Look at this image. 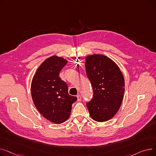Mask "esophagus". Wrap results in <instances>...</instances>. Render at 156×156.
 I'll list each match as a JSON object with an SVG mask.
<instances>
[{
    "label": "esophagus",
    "mask_w": 156,
    "mask_h": 156,
    "mask_svg": "<svg viewBox=\"0 0 156 156\" xmlns=\"http://www.w3.org/2000/svg\"><path fill=\"white\" fill-rule=\"evenodd\" d=\"M77 98H78V101H80L81 100V96L80 95H77Z\"/></svg>",
    "instance_id": "esophagus-1"
}]
</instances>
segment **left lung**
<instances>
[{"instance_id": "8db88e82", "label": "left lung", "mask_w": 156, "mask_h": 156, "mask_svg": "<svg viewBox=\"0 0 156 156\" xmlns=\"http://www.w3.org/2000/svg\"><path fill=\"white\" fill-rule=\"evenodd\" d=\"M85 61L86 73L94 92L87 107L94 120L106 121L120 108L125 93L124 77L118 65L105 55H88Z\"/></svg>"}]
</instances>
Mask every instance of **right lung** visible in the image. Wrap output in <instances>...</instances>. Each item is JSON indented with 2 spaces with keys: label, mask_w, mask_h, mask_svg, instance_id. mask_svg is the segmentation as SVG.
Here are the masks:
<instances>
[{
  "label": "right lung",
  "mask_w": 156,
  "mask_h": 156,
  "mask_svg": "<svg viewBox=\"0 0 156 156\" xmlns=\"http://www.w3.org/2000/svg\"><path fill=\"white\" fill-rule=\"evenodd\" d=\"M68 61L52 56L41 64L33 78L31 92L35 107L47 119L57 124L66 121L76 97L68 94V84L59 73Z\"/></svg>",
  "instance_id": "right-lung-1"
}]
</instances>
